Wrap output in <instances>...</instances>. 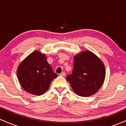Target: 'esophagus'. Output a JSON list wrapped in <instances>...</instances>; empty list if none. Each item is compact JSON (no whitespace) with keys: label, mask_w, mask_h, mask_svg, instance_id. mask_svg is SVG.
I'll return each instance as SVG.
<instances>
[{"label":"esophagus","mask_w":126,"mask_h":126,"mask_svg":"<svg viewBox=\"0 0 126 126\" xmlns=\"http://www.w3.org/2000/svg\"><path fill=\"white\" fill-rule=\"evenodd\" d=\"M65 75H66V74H65L64 72H62V73H61L60 74V76H65Z\"/></svg>","instance_id":"esophagus-1"}]
</instances>
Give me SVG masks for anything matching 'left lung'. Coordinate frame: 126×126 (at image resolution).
<instances>
[{"label":"left lung","instance_id":"1","mask_svg":"<svg viewBox=\"0 0 126 126\" xmlns=\"http://www.w3.org/2000/svg\"><path fill=\"white\" fill-rule=\"evenodd\" d=\"M105 78V65L89 50L75 55L72 74L66 77L72 89L80 96H90L99 90Z\"/></svg>","mask_w":126,"mask_h":126}]
</instances>
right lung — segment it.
<instances>
[{
  "mask_svg": "<svg viewBox=\"0 0 126 126\" xmlns=\"http://www.w3.org/2000/svg\"><path fill=\"white\" fill-rule=\"evenodd\" d=\"M16 73L21 87L34 95L44 94L57 76L47 62L46 55L38 50L32 52L19 63Z\"/></svg>",
  "mask_w": 126,
  "mask_h": 126,
  "instance_id": "add662e5",
  "label": "right lung"
}]
</instances>
